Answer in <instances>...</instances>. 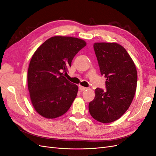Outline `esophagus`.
Wrapping results in <instances>:
<instances>
[{"label": "esophagus", "mask_w": 156, "mask_h": 156, "mask_svg": "<svg viewBox=\"0 0 156 156\" xmlns=\"http://www.w3.org/2000/svg\"><path fill=\"white\" fill-rule=\"evenodd\" d=\"M86 89H87L86 87H82V86H79V90H80V91H81V92H83L84 90H85Z\"/></svg>", "instance_id": "obj_1"}]
</instances>
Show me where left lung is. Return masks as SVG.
<instances>
[{"mask_svg":"<svg viewBox=\"0 0 156 156\" xmlns=\"http://www.w3.org/2000/svg\"><path fill=\"white\" fill-rule=\"evenodd\" d=\"M94 49L102 75L107 79V90L97 88L89 103L93 119L101 123L119 119L133 100L137 83L134 62L124 47L117 43H94Z\"/></svg>","mask_w":156,"mask_h":156,"instance_id":"1","label":"left lung"}]
</instances>
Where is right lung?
I'll list each match as a JSON object with an SVG mask.
<instances>
[{"instance_id":"1","label":"right lung","mask_w":156,"mask_h":156,"mask_svg":"<svg viewBox=\"0 0 156 156\" xmlns=\"http://www.w3.org/2000/svg\"><path fill=\"white\" fill-rule=\"evenodd\" d=\"M86 41L70 36H53L34 52L27 73L32 104L41 116L53 119L66 112L76 98L77 84L64 77Z\"/></svg>"}]
</instances>
